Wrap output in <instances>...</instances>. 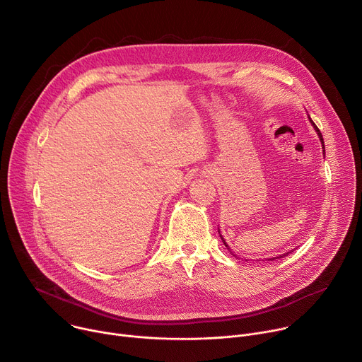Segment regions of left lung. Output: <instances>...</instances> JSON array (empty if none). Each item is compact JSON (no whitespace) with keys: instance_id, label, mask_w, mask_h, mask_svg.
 Segmentation results:
<instances>
[{"instance_id":"left-lung-1","label":"left lung","mask_w":362,"mask_h":362,"mask_svg":"<svg viewBox=\"0 0 362 362\" xmlns=\"http://www.w3.org/2000/svg\"><path fill=\"white\" fill-rule=\"evenodd\" d=\"M311 123L314 124V127H315V130H317V133H318V136H320V139H321V141H322V146H324V139H322V134H321L320 129L315 126V123H314L313 120H311ZM324 148H325V147H324ZM324 151H325V150H324ZM221 238H222V236H221ZM222 240H223V238H222ZM223 243H225V246L228 247V245H226V242H225V240H223ZM228 249H229V247H228ZM288 255H289V252H288V253H284V255H279V256H275V257H272V259H269V261H275V259H279V257H284V256H288Z\"/></svg>"}]
</instances>
